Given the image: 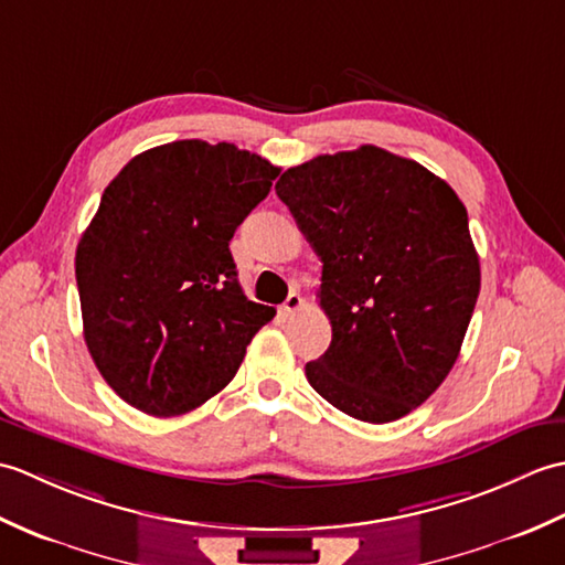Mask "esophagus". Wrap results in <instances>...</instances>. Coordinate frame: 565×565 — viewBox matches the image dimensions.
Wrapping results in <instances>:
<instances>
[{
  "mask_svg": "<svg viewBox=\"0 0 565 565\" xmlns=\"http://www.w3.org/2000/svg\"><path fill=\"white\" fill-rule=\"evenodd\" d=\"M303 306V298H301V294H289V298H286V301H284V306H281V313L284 316H291V313H296V310L298 308H301Z\"/></svg>",
  "mask_w": 565,
  "mask_h": 565,
  "instance_id": "obj_1",
  "label": "esophagus"
}]
</instances>
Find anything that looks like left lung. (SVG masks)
Wrapping results in <instances>:
<instances>
[{
  "instance_id": "8db88e82",
  "label": "left lung",
  "mask_w": 565,
  "mask_h": 565,
  "mask_svg": "<svg viewBox=\"0 0 565 565\" xmlns=\"http://www.w3.org/2000/svg\"><path fill=\"white\" fill-rule=\"evenodd\" d=\"M276 196L322 262L332 342L306 364L308 383L362 423L415 411L451 371L481 291L461 199L376 146L291 167Z\"/></svg>"
}]
</instances>
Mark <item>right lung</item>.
<instances>
[{
    "label": "right lung",
    "mask_w": 565,
    "mask_h": 565,
    "mask_svg": "<svg viewBox=\"0 0 565 565\" xmlns=\"http://www.w3.org/2000/svg\"><path fill=\"white\" fill-rule=\"evenodd\" d=\"M279 172L233 142L174 140L104 189L75 274L84 342L128 405L184 415L237 374L276 310L243 294L227 245Z\"/></svg>",
    "instance_id": "obj_1"
}]
</instances>
